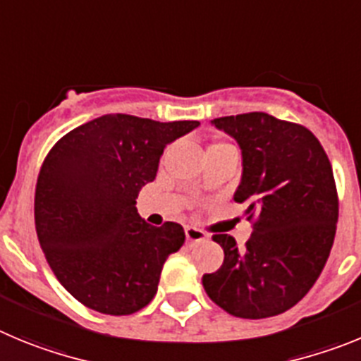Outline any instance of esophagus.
Here are the masks:
<instances>
[{
  "mask_svg": "<svg viewBox=\"0 0 361 361\" xmlns=\"http://www.w3.org/2000/svg\"><path fill=\"white\" fill-rule=\"evenodd\" d=\"M185 237H187L188 243H201L207 239V233L203 230L196 228V226H187L185 228Z\"/></svg>",
  "mask_w": 361,
  "mask_h": 361,
  "instance_id": "esophagus-1",
  "label": "esophagus"
}]
</instances>
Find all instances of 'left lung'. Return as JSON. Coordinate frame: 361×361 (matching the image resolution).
Listing matches in <instances>:
<instances>
[{
    "label": "left lung",
    "instance_id": "obj_1",
    "mask_svg": "<svg viewBox=\"0 0 361 361\" xmlns=\"http://www.w3.org/2000/svg\"><path fill=\"white\" fill-rule=\"evenodd\" d=\"M212 124L241 147L233 200L246 204L253 232L243 248L232 235H212L225 261L203 275V288L233 317H275L306 297L329 257L338 221L331 161L310 129L268 113L221 116Z\"/></svg>",
    "mask_w": 361,
    "mask_h": 361
}]
</instances>
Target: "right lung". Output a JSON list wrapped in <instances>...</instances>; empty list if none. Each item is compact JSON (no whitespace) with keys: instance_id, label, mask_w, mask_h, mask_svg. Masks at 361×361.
<instances>
[{"instance_id":"obj_1","label":"right lung","mask_w":361,"mask_h":361,"mask_svg":"<svg viewBox=\"0 0 361 361\" xmlns=\"http://www.w3.org/2000/svg\"><path fill=\"white\" fill-rule=\"evenodd\" d=\"M196 120L104 115L64 135L35 185L39 245L57 281L90 310L122 317L154 298L161 268L185 243L183 226L145 223L136 210L165 145Z\"/></svg>"}]
</instances>
